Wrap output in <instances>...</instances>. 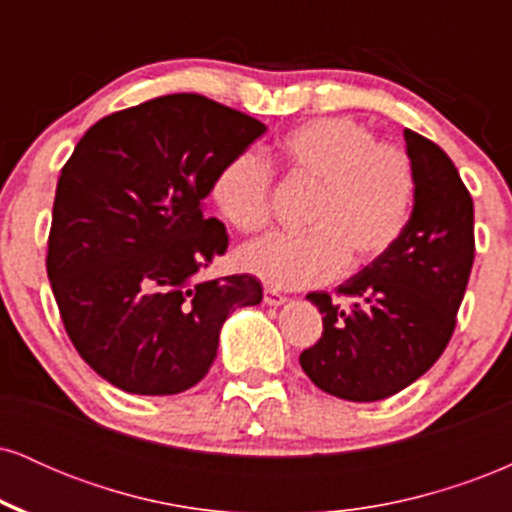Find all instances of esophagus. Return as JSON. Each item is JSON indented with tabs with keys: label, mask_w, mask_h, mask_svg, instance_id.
<instances>
[{
	"label": "esophagus",
	"mask_w": 512,
	"mask_h": 512,
	"mask_svg": "<svg viewBox=\"0 0 512 512\" xmlns=\"http://www.w3.org/2000/svg\"><path fill=\"white\" fill-rule=\"evenodd\" d=\"M286 301H289V298H286L284 293H279L274 289H264V303H267V305H281Z\"/></svg>",
	"instance_id": "esophagus-1"
}]
</instances>
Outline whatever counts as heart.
I'll return each instance as SVG.
<instances>
[{
    "mask_svg": "<svg viewBox=\"0 0 512 512\" xmlns=\"http://www.w3.org/2000/svg\"><path fill=\"white\" fill-rule=\"evenodd\" d=\"M286 178L313 187L303 233H272L243 245L236 264L276 289L325 284L344 267L361 269L402 238L416 199L411 158L380 144L351 117H317L293 127L276 144ZM209 199L228 226L260 231L272 211V168L255 151L228 158L209 187Z\"/></svg>",
    "mask_w": 512,
    "mask_h": 512,
    "instance_id": "heart-1",
    "label": "heart"
}]
</instances>
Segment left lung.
<instances>
[{
    "mask_svg": "<svg viewBox=\"0 0 512 512\" xmlns=\"http://www.w3.org/2000/svg\"><path fill=\"white\" fill-rule=\"evenodd\" d=\"M416 199L402 238L330 293H308L322 337L301 368L327 395L378 402L419 380L448 346L474 262V204L448 154L404 129Z\"/></svg>",
    "mask_w": 512,
    "mask_h": 512,
    "instance_id": "obj_1",
    "label": "left lung"
}]
</instances>
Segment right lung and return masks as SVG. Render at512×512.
Returning <instances> with one entry per match:
<instances>
[{"mask_svg": "<svg viewBox=\"0 0 512 512\" xmlns=\"http://www.w3.org/2000/svg\"><path fill=\"white\" fill-rule=\"evenodd\" d=\"M267 132L255 117L173 93L98 120L57 180L48 279L64 330L101 378L132 395H178L204 375L255 276L197 281L228 248L204 199L228 158Z\"/></svg>", "mask_w": 512, "mask_h": 512, "instance_id": "1", "label": "right lung"}]
</instances>
